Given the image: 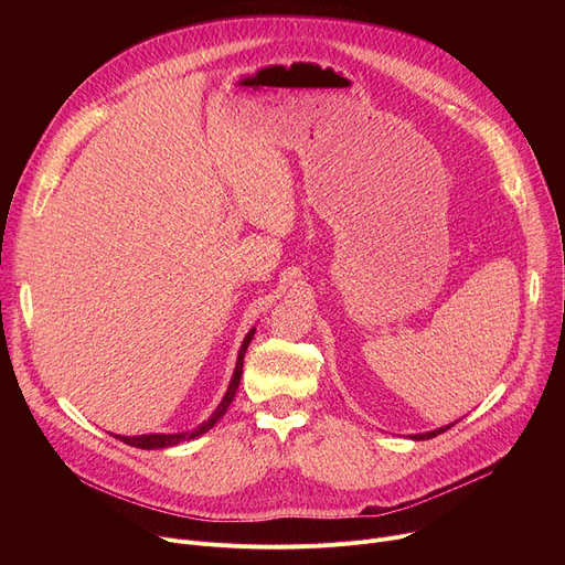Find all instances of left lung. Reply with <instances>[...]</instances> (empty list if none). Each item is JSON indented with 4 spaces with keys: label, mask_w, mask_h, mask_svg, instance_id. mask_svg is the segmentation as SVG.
Instances as JSON below:
<instances>
[{
    "label": "left lung",
    "mask_w": 565,
    "mask_h": 565,
    "mask_svg": "<svg viewBox=\"0 0 565 565\" xmlns=\"http://www.w3.org/2000/svg\"><path fill=\"white\" fill-rule=\"evenodd\" d=\"M454 426V424H451ZM451 426H441V428H437V430H430V433H422V435H412V439H430V437H437V435H441V433H447Z\"/></svg>",
    "instance_id": "left-lung-1"
}]
</instances>
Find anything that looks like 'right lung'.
<instances>
[{"label":"right lung","instance_id":"add662e5","mask_svg":"<svg viewBox=\"0 0 565 565\" xmlns=\"http://www.w3.org/2000/svg\"><path fill=\"white\" fill-rule=\"evenodd\" d=\"M254 332H256V328H252V330H249V334L245 337V341H243V345H241V352H237V362H235V371H233V377H231V382H228V390H226V394H224L222 403L217 405V409L211 414V419L203 422L201 426H196L194 430H188V433H173V435L153 433V435H139V437H121V435H116V439H121V441L130 444V447H137V449H146V451H151V449H167V447H175V444L188 441V439H194V437H199V435H203V433L211 430V428H213V426H215V424H217V422L224 417L226 409H228V405H231V401L235 398L237 384H241V377H243V362H245V352H247V348H249V343H252V339H254Z\"/></svg>","mask_w":565,"mask_h":565}]
</instances>
